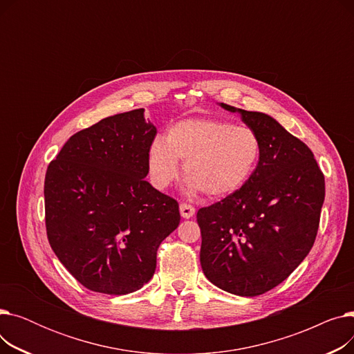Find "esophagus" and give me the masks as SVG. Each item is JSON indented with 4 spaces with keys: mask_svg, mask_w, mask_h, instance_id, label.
Segmentation results:
<instances>
[{
    "mask_svg": "<svg viewBox=\"0 0 354 354\" xmlns=\"http://www.w3.org/2000/svg\"><path fill=\"white\" fill-rule=\"evenodd\" d=\"M179 211H180L182 218H185V219H189L195 215V208L192 205H188V203H180Z\"/></svg>",
    "mask_w": 354,
    "mask_h": 354,
    "instance_id": "obj_1",
    "label": "esophagus"
}]
</instances>
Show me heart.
<instances>
[{
	"label": "heart",
	"mask_w": 354,
	"mask_h": 354,
	"mask_svg": "<svg viewBox=\"0 0 354 354\" xmlns=\"http://www.w3.org/2000/svg\"><path fill=\"white\" fill-rule=\"evenodd\" d=\"M261 145L252 129L214 118H192L167 129L165 140L152 142L149 174L158 188L169 187L183 162L191 194L225 198L243 188L255 171Z\"/></svg>",
	"instance_id": "1"
}]
</instances>
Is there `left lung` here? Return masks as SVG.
I'll return each instance as SVG.
<instances>
[{"label":"left lung","mask_w":354,"mask_h":354,"mask_svg":"<svg viewBox=\"0 0 354 354\" xmlns=\"http://www.w3.org/2000/svg\"><path fill=\"white\" fill-rule=\"evenodd\" d=\"M219 106L254 130L261 155L243 188L198 211L201 267L218 288L255 297L283 283L310 252L324 176L308 146L274 118Z\"/></svg>","instance_id":"obj_1"}]
</instances>
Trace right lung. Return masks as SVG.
I'll return each instance as SVG.
<instances>
[{
	"mask_svg": "<svg viewBox=\"0 0 354 354\" xmlns=\"http://www.w3.org/2000/svg\"><path fill=\"white\" fill-rule=\"evenodd\" d=\"M156 127L145 109L106 118L73 135L47 167L46 228L51 250L86 288L122 295L155 274L179 205L145 180Z\"/></svg>",
	"mask_w": 354,
	"mask_h": 354,
	"instance_id": "add662e5",
	"label": "right lung"
}]
</instances>
